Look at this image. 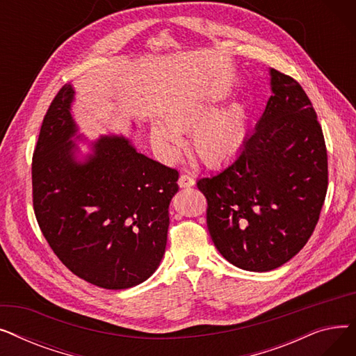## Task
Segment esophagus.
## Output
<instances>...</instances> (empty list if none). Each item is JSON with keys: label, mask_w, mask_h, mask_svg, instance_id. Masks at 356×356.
Instances as JSON below:
<instances>
[{"label": "esophagus", "mask_w": 356, "mask_h": 356, "mask_svg": "<svg viewBox=\"0 0 356 356\" xmlns=\"http://www.w3.org/2000/svg\"><path fill=\"white\" fill-rule=\"evenodd\" d=\"M193 184H195V180L191 175H186V173L180 175V177H179L180 188H191V186H193Z\"/></svg>", "instance_id": "34e87169"}]
</instances>
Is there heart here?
I'll return each instance as SVG.
<instances>
[{
  "label": "heart",
  "mask_w": 356,
  "mask_h": 356,
  "mask_svg": "<svg viewBox=\"0 0 356 356\" xmlns=\"http://www.w3.org/2000/svg\"><path fill=\"white\" fill-rule=\"evenodd\" d=\"M211 111L192 104H176L163 114V124L152 128V138L161 152L173 157L181 144L179 133L192 129L195 154L209 165L232 160L247 138L248 112L244 104H234L208 118Z\"/></svg>",
  "instance_id": "1"
}]
</instances>
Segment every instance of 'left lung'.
<instances>
[{"mask_svg":"<svg viewBox=\"0 0 356 356\" xmlns=\"http://www.w3.org/2000/svg\"><path fill=\"white\" fill-rule=\"evenodd\" d=\"M273 95L238 156L197 180L215 247L231 264L271 271L312 236L327 192L321 122L296 79L271 69Z\"/></svg>","mask_w":356,"mask_h":356,"instance_id":"obj_1","label":"left lung"}]
</instances>
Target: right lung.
Masks as SVG:
<instances>
[{"label":"right lung","mask_w":356,"mask_h":356,"mask_svg":"<svg viewBox=\"0 0 356 356\" xmlns=\"http://www.w3.org/2000/svg\"><path fill=\"white\" fill-rule=\"evenodd\" d=\"M72 99V86H62L43 118L31 163L34 215L73 274L102 289H129L163 258L179 172L122 137H102L85 164L74 163Z\"/></svg>","instance_id":"add662e5"}]
</instances>
